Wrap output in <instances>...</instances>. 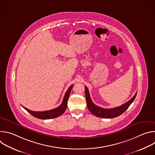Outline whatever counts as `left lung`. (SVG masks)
I'll list each match as a JSON object with an SVG mask.
<instances>
[{
    "label": "left lung",
    "instance_id": "left-lung-1",
    "mask_svg": "<svg viewBox=\"0 0 155 155\" xmlns=\"http://www.w3.org/2000/svg\"><path fill=\"white\" fill-rule=\"evenodd\" d=\"M137 92L130 100H129L125 104L121 105V106L113 108H103L96 105L93 102L90 96L89 91H88L87 87L85 86V97L87 103V107L91 114L99 118H113L120 116L126 111L129 107V105L134 101Z\"/></svg>",
    "mask_w": 155,
    "mask_h": 155
}]
</instances>
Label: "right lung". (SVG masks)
<instances>
[{
    "mask_svg": "<svg viewBox=\"0 0 155 155\" xmlns=\"http://www.w3.org/2000/svg\"><path fill=\"white\" fill-rule=\"evenodd\" d=\"M74 85L71 86L69 89L68 90L67 92L65 93L62 102L61 104V105L56 108L50 110H47V111H43V112H34L32 111L31 110H29L28 108L23 107L25 110H26L27 111L31 114L32 116L34 117L38 118V119H42V120H48V119H51V118H57L61 115H62L64 112L65 111L66 108H67L68 106V101L71 93V91L72 90V88Z\"/></svg>",
    "mask_w": 155,
    "mask_h": 155,
    "instance_id": "obj_1",
    "label": "right lung"
}]
</instances>
